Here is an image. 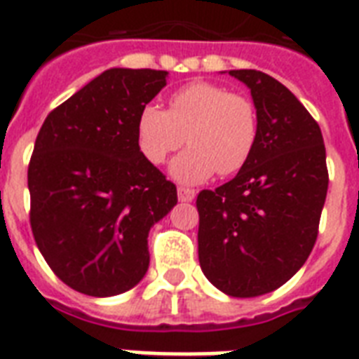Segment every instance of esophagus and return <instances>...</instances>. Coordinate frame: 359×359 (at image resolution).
Returning a JSON list of instances; mask_svg holds the SVG:
<instances>
[{"label": "esophagus", "instance_id": "esophagus-1", "mask_svg": "<svg viewBox=\"0 0 359 359\" xmlns=\"http://www.w3.org/2000/svg\"><path fill=\"white\" fill-rule=\"evenodd\" d=\"M196 193H194V189L189 187H177V198L182 200V202H193Z\"/></svg>", "mask_w": 359, "mask_h": 359}]
</instances>
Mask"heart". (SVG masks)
<instances>
[{
	"label": "heart",
	"instance_id": "1",
	"mask_svg": "<svg viewBox=\"0 0 359 359\" xmlns=\"http://www.w3.org/2000/svg\"><path fill=\"white\" fill-rule=\"evenodd\" d=\"M187 139L189 148L170 165L183 183L229 176L250 159L257 140V111L250 98L217 83L194 81L168 98V111L148 103L137 118V140L151 165H161Z\"/></svg>",
	"mask_w": 359,
	"mask_h": 359
}]
</instances>
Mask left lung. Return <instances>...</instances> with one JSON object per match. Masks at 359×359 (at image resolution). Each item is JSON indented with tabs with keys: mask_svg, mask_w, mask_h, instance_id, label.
Instances as JSON below:
<instances>
[{
	"mask_svg": "<svg viewBox=\"0 0 359 359\" xmlns=\"http://www.w3.org/2000/svg\"><path fill=\"white\" fill-rule=\"evenodd\" d=\"M250 88L257 140L233 180L196 198L198 259L222 293L259 297L293 278L313 250L328 191L319 124L287 87L229 70Z\"/></svg>",
	"mask_w": 359,
	"mask_h": 359,
	"instance_id": "obj_1",
	"label": "left lung"
}]
</instances>
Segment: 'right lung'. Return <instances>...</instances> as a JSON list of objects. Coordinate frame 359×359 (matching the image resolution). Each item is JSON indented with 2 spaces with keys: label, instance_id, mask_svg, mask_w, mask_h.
I'll list each match as a JSON object with an SVG mask.
<instances>
[{
  "label": "right lung",
  "instance_id": "add662e5",
  "mask_svg": "<svg viewBox=\"0 0 359 359\" xmlns=\"http://www.w3.org/2000/svg\"><path fill=\"white\" fill-rule=\"evenodd\" d=\"M165 70L111 68L55 107L27 168L34 243L59 280L88 297L144 278L148 231L177 203L176 185L139 148L140 109Z\"/></svg>",
  "mask_w": 359,
  "mask_h": 359
}]
</instances>
